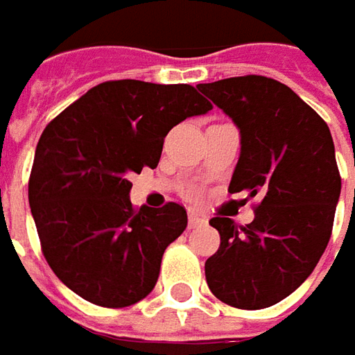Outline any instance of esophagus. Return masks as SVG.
<instances>
[{
  "label": "esophagus",
  "mask_w": 355,
  "mask_h": 355,
  "mask_svg": "<svg viewBox=\"0 0 355 355\" xmlns=\"http://www.w3.org/2000/svg\"><path fill=\"white\" fill-rule=\"evenodd\" d=\"M203 223H205V219H203V217H199L198 213H189V223H187L189 229H196V227L203 225Z\"/></svg>",
  "instance_id": "34e87169"
}]
</instances>
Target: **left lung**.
I'll return each mask as SVG.
<instances>
[{"label": "left lung", "mask_w": 355, "mask_h": 355, "mask_svg": "<svg viewBox=\"0 0 355 355\" xmlns=\"http://www.w3.org/2000/svg\"><path fill=\"white\" fill-rule=\"evenodd\" d=\"M198 89L235 122L241 156L229 191L261 196L249 225L213 217L221 235L205 279L221 302L261 310L293 294L332 235L342 180L328 124L294 90L261 75Z\"/></svg>", "instance_id": "1"}]
</instances>
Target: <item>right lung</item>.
Instances as JSON below:
<instances>
[{"label":"right lung","instance_id":"add662e5","mask_svg":"<svg viewBox=\"0 0 355 355\" xmlns=\"http://www.w3.org/2000/svg\"><path fill=\"white\" fill-rule=\"evenodd\" d=\"M211 110L189 85L108 80L43 130L29 178V205L49 266L80 298L106 308L154 291L166 247L184 233L180 203L136 209L130 173L156 168L164 138Z\"/></svg>","mask_w":355,"mask_h":355}]
</instances>
